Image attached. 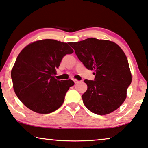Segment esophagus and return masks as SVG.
<instances>
[{"label":"esophagus","mask_w":148,"mask_h":148,"mask_svg":"<svg viewBox=\"0 0 148 148\" xmlns=\"http://www.w3.org/2000/svg\"><path fill=\"white\" fill-rule=\"evenodd\" d=\"M73 81L74 82V83H75V84H78V83L79 82V81H78V80H76V79H73Z\"/></svg>","instance_id":"esophagus-1"}]
</instances>
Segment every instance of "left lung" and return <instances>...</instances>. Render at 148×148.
<instances>
[{"mask_svg":"<svg viewBox=\"0 0 148 148\" xmlns=\"http://www.w3.org/2000/svg\"><path fill=\"white\" fill-rule=\"evenodd\" d=\"M84 66L94 70V80H84L88 89L82 98L87 108L98 115L114 112L126 98L132 74L127 57L113 42L94 38L70 42Z\"/></svg>","mask_w":148,"mask_h":148,"instance_id":"1","label":"left lung"}]
</instances>
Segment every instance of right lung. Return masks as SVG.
I'll use <instances>...</instances> for the list:
<instances>
[{"instance_id":"1","label":"right lung","mask_w":148,"mask_h":148,"mask_svg":"<svg viewBox=\"0 0 148 148\" xmlns=\"http://www.w3.org/2000/svg\"><path fill=\"white\" fill-rule=\"evenodd\" d=\"M66 43L45 39L26 46L18 56L11 71L15 94L28 108L49 114L60 108L72 80L54 78L63 57L74 50Z\"/></svg>"}]
</instances>
